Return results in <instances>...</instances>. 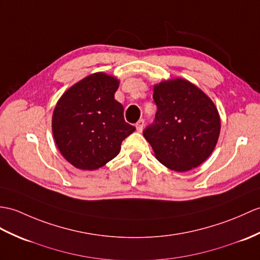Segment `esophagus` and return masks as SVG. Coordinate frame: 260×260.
<instances>
[{"label": "esophagus", "instance_id": "1", "mask_svg": "<svg viewBox=\"0 0 260 260\" xmlns=\"http://www.w3.org/2000/svg\"><path fill=\"white\" fill-rule=\"evenodd\" d=\"M143 127H144V119H140L136 123V129H137V132L141 133L143 131Z\"/></svg>", "mask_w": 260, "mask_h": 260}]
</instances>
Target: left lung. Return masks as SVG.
<instances>
[{
  "label": "left lung",
  "instance_id": "1",
  "mask_svg": "<svg viewBox=\"0 0 260 260\" xmlns=\"http://www.w3.org/2000/svg\"><path fill=\"white\" fill-rule=\"evenodd\" d=\"M155 122L143 132L155 157L172 171H190L206 160L218 142L220 116L214 102L185 78L154 85Z\"/></svg>",
  "mask_w": 260,
  "mask_h": 260
}]
</instances>
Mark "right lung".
I'll list each match as a JSON object with an SVG mask.
<instances>
[{
  "label": "right lung",
  "mask_w": 260,
  "mask_h": 260,
  "mask_svg": "<svg viewBox=\"0 0 260 260\" xmlns=\"http://www.w3.org/2000/svg\"><path fill=\"white\" fill-rule=\"evenodd\" d=\"M118 86L115 76L98 72L65 90L56 103L52 116L54 141L63 157L78 170L104 166L135 131L125 122L123 105L114 99Z\"/></svg>",
  "instance_id": "1"
}]
</instances>
